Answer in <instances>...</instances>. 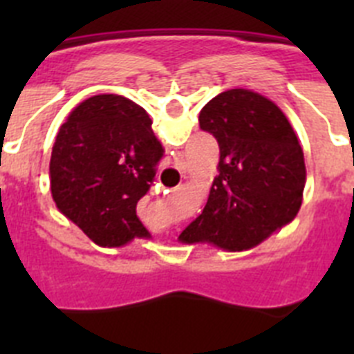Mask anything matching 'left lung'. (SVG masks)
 I'll return each instance as SVG.
<instances>
[{"instance_id":"obj_1","label":"left lung","mask_w":354,"mask_h":354,"mask_svg":"<svg viewBox=\"0 0 354 354\" xmlns=\"http://www.w3.org/2000/svg\"><path fill=\"white\" fill-rule=\"evenodd\" d=\"M198 122L220 147L218 177L180 243H207L225 252L255 248L301 207L306 168L298 136L271 99L246 88L218 93Z\"/></svg>"}]
</instances>
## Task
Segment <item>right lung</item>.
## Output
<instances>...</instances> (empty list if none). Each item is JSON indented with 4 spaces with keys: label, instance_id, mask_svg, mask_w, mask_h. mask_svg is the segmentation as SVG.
Wrapping results in <instances>:
<instances>
[{
    "label": "right lung",
    "instance_id": "obj_1",
    "mask_svg": "<svg viewBox=\"0 0 354 354\" xmlns=\"http://www.w3.org/2000/svg\"><path fill=\"white\" fill-rule=\"evenodd\" d=\"M162 156L145 109L127 97L99 93L68 113L49 161L51 195L65 218L104 248L145 239L138 200Z\"/></svg>",
    "mask_w": 354,
    "mask_h": 354
}]
</instances>
